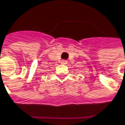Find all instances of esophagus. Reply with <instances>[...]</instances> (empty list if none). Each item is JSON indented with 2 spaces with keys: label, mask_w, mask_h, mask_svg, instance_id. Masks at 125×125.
Listing matches in <instances>:
<instances>
[{
  "label": "esophagus",
  "mask_w": 125,
  "mask_h": 125,
  "mask_svg": "<svg viewBox=\"0 0 125 125\" xmlns=\"http://www.w3.org/2000/svg\"><path fill=\"white\" fill-rule=\"evenodd\" d=\"M62 63L66 64V63H67V61H66V60H62Z\"/></svg>",
  "instance_id": "1"
}]
</instances>
